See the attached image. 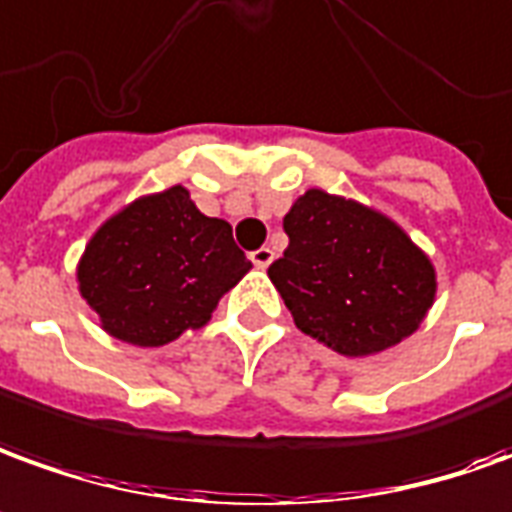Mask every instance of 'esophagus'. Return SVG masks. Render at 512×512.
I'll return each mask as SVG.
<instances>
[{
    "instance_id": "obj_1",
    "label": "esophagus",
    "mask_w": 512,
    "mask_h": 512,
    "mask_svg": "<svg viewBox=\"0 0 512 512\" xmlns=\"http://www.w3.org/2000/svg\"><path fill=\"white\" fill-rule=\"evenodd\" d=\"M273 259H276V253H273V250L270 248H259V250H253V253H250V262L256 264V267H270V262H273Z\"/></svg>"
}]
</instances>
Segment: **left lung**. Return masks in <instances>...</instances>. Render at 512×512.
<instances>
[{
  "mask_svg": "<svg viewBox=\"0 0 512 512\" xmlns=\"http://www.w3.org/2000/svg\"><path fill=\"white\" fill-rule=\"evenodd\" d=\"M290 245L267 276L295 326L343 357H370L421 326L435 267L382 211L309 189L284 217Z\"/></svg>",
  "mask_w": 512,
  "mask_h": 512,
  "instance_id": "left-lung-1",
  "label": "left lung"
}]
</instances>
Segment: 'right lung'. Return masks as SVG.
<instances>
[{
    "instance_id": "obj_1",
    "label": "right lung",
    "mask_w": 512,
    "mask_h": 512,
    "mask_svg": "<svg viewBox=\"0 0 512 512\" xmlns=\"http://www.w3.org/2000/svg\"><path fill=\"white\" fill-rule=\"evenodd\" d=\"M248 270L231 225L169 186L102 222L80 256L77 284L111 337L158 348L206 326Z\"/></svg>"
}]
</instances>
